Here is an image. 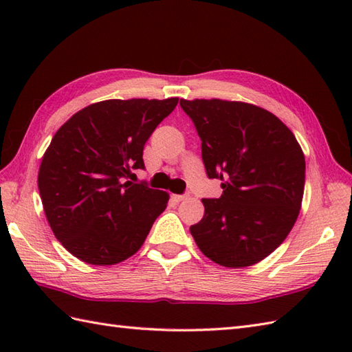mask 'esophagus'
<instances>
[{
  "label": "esophagus",
  "instance_id": "obj_1",
  "mask_svg": "<svg viewBox=\"0 0 352 352\" xmlns=\"http://www.w3.org/2000/svg\"><path fill=\"white\" fill-rule=\"evenodd\" d=\"M188 198V195H172V199L175 201V203H180V201Z\"/></svg>",
  "mask_w": 352,
  "mask_h": 352
}]
</instances>
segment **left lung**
Instances as JSON below:
<instances>
[{
	"mask_svg": "<svg viewBox=\"0 0 352 352\" xmlns=\"http://www.w3.org/2000/svg\"><path fill=\"white\" fill-rule=\"evenodd\" d=\"M195 124L208 178L221 198L203 199L204 218L190 227L214 263L245 267L283 243L300 214L305 183L302 149L278 118L254 104L180 100Z\"/></svg>",
	"mask_w": 352,
	"mask_h": 352,
	"instance_id": "8db88e82",
	"label": "left lung"
}]
</instances>
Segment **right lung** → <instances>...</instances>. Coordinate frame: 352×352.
<instances>
[{"mask_svg":"<svg viewBox=\"0 0 352 352\" xmlns=\"http://www.w3.org/2000/svg\"><path fill=\"white\" fill-rule=\"evenodd\" d=\"M178 104L107 100L77 111L52 138L37 175L52 233L74 257L115 265L138 252L169 195L133 183L144 146Z\"/></svg>","mask_w":352,"mask_h":352,"instance_id":"right-lung-1","label":"right lung"}]
</instances>
